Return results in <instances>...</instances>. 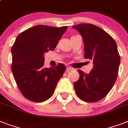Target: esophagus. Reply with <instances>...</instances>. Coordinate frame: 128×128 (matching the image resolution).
Here are the masks:
<instances>
[{"label": "esophagus", "instance_id": "1", "mask_svg": "<svg viewBox=\"0 0 128 128\" xmlns=\"http://www.w3.org/2000/svg\"><path fill=\"white\" fill-rule=\"evenodd\" d=\"M73 68L72 67H70V66H67L66 67V72H68V71H70V70H72Z\"/></svg>", "mask_w": 128, "mask_h": 128}]
</instances>
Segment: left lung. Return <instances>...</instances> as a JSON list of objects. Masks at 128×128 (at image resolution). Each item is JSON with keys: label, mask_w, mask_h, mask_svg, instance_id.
Returning <instances> with one entry per match:
<instances>
[{"label": "left lung", "mask_w": 128, "mask_h": 128, "mask_svg": "<svg viewBox=\"0 0 128 128\" xmlns=\"http://www.w3.org/2000/svg\"><path fill=\"white\" fill-rule=\"evenodd\" d=\"M80 33L84 44V57L93 61V69L85 74L78 70L80 78L74 82L76 94L87 102L105 97L114 85L118 74L120 56L117 44L106 31L91 24L72 26Z\"/></svg>", "instance_id": "1"}]
</instances>
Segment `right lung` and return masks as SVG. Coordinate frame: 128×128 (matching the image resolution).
Returning <instances> with one entry per match:
<instances>
[{"mask_svg": "<svg viewBox=\"0 0 128 128\" xmlns=\"http://www.w3.org/2000/svg\"><path fill=\"white\" fill-rule=\"evenodd\" d=\"M67 29L37 25L21 32L13 44L12 72L23 96L34 102L49 99L66 70L63 64L44 68V55L56 48Z\"/></svg>", "mask_w": 128, "mask_h": 128, "instance_id": "right-lung-1", "label": "right lung"}]
</instances>
